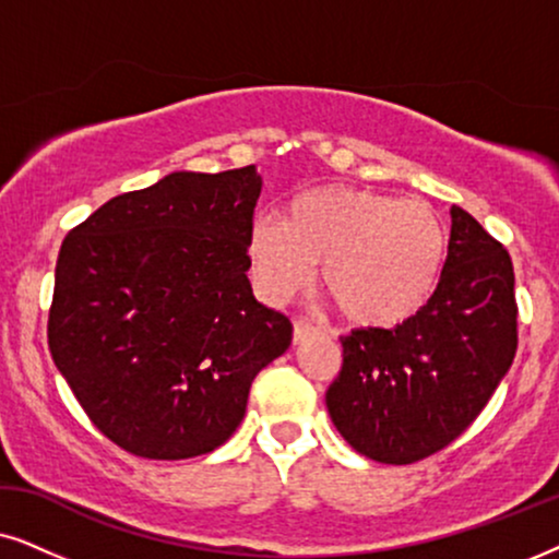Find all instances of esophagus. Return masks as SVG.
<instances>
[{
	"instance_id": "esophagus-1",
	"label": "esophagus",
	"mask_w": 559,
	"mask_h": 559,
	"mask_svg": "<svg viewBox=\"0 0 559 559\" xmlns=\"http://www.w3.org/2000/svg\"><path fill=\"white\" fill-rule=\"evenodd\" d=\"M317 332H319V326L307 322V319H296V322H294V345H301V342L307 340L309 334H317Z\"/></svg>"
}]
</instances>
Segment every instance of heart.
<instances>
[{
  "label": "heart",
  "mask_w": 559,
  "mask_h": 559,
  "mask_svg": "<svg viewBox=\"0 0 559 559\" xmlns=\"http://www.w3.org/2000/svg\"><path fill=\"white\" fill-rule=\"evenodd\" d=\"M245 252L265 301L294 299L319 265L324 292L349 322L393 330L435 299L448 265L450 229L421 199L317 186L296 193L281 222H252Z\"/></svg>",
  "instance_id": "heart-1"
}]
</instances>
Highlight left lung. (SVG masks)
Listing matches in <instances>:
<instances>
[{
	"label": "left lung",
	"instance_id": "8db88e82",
	"mask_svg": "<svg viewBox=\"0 0 559 559\" xmlns=\"http://www.w3.org/2000/svg\"><path fill=\"white\" fill-rule=\"evenodd\" d=\"M450 252L435 299L393 330L342 337L326 408L349 448L376 463L424 460L483 412L516 355L513 265L503 245L452 206Z\"/></svg>",
	"mask_w": 559,
	"mask_h": 559
}]
</instances>
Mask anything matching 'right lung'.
<instances>
[{
	"instance_id": "right-lung-1",
	"label": "right lung",
	"mask_w": 559,
	"mask_h": 559,
	"mask_svg": "<svg viewBox=\"0 0 559 559\" xmlns=\"http://www.w3.org/2000/svg\"><path fill=\"white\" fill-rule=\"evenodd\" d=\"M255 166L176 170L73 227L56 263L48 347L94 427L147 460H186L240 427L292 322L252 296Z\"/></svg>"
}]
</instances>
